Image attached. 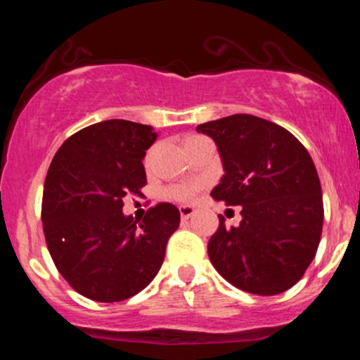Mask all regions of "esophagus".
Listing matches in <instances>:
<instances>
[{"instance_id": "esophagus-1", "label": "esophagus", "mask_w": 360, "mask_h": 360, "mask_svg": "<svg viewBox=\"0 0 360 360\" xmlns=\"http://www.w3.org/2000/svg\"><path fill=\"white\" fill-rule=\"evenodd\" d=\"M179 213H181V218H183V220H189V218L196 213V210H194L193 206H181Z\"/></svg>"}]
</instances>
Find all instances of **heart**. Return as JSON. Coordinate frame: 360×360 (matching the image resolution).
<instances>
[{
	"instance_id": "heart-1",
	"label": "heart",
	"mask_w": 360,
	"mask_h": 360,
	"mask_svg": "<svg viewBox=\"0 0 360 360\" xmlns=\"http://www.w3.org/2000/svg\"><path fill=\"white\" fill-rule=\"evenodd\" d=\"M201 137H188L184 140V143H189V142H194V140H200ZM196 186H179V188H174L171 191V194L174 198H177V200H189V198L193 196L194 191H196Z\"/></svg>"
}]
</instances>
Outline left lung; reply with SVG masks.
Listing matches in <instances>:
<instances>
[{"instance_id": "8db88e82", "label": "left lung", "mask_w": 360, "mask_h": 360, "mask_svg": "<svg viewBox=\"0 0 360 360\" xmlns=\"http://www.w3.org/2000/svg\"><path fill=\"white\" fill-rule=\"evenodd\" d=\"M196 130L217 143L225 172L212 196L240 206L242 214L232 229L220 214L208 242L214 269L252 295L295 286L315 259L323 226L321 186L308 150L286 128L254 115H232Z\"/></svg>"}]
</instances>
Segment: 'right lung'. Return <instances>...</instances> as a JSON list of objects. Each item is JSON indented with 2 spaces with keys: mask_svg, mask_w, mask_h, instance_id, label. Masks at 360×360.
<instances>
[{
  "mask_svg": "<svg viewBox=\"0 0 360 360\" xmlns=\"http://www.w3.org/2000/svg\"><path fill=\"white\" fill-rule=\"evenodd\" d=\"M157 131L106 120L62 143L44 184L45 240L62 278L86 298H131L155 278L179 210L160 203L143 220L125 214L123 198L147 184L143 157Z\"/></svg>",
  "mask_w": 360,
  "mask_h": 360,
  "instance_id": "obj_1",
  "label": "right lung"
}]
</instances>
